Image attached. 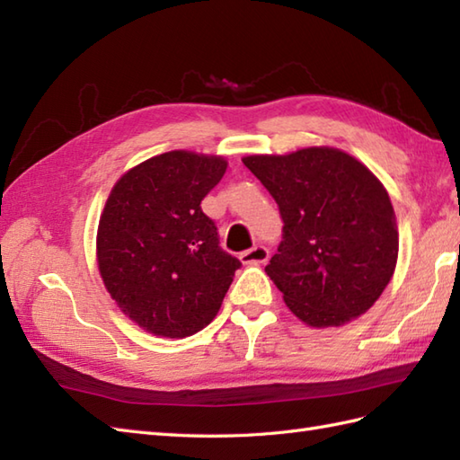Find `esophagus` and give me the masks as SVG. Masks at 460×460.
Instances as JSON below:
<instances>
[{
  "label": "esophagus",
  "instance_id": "34e87169",
  "mask_svg": "<svg viewBox=\"0 0 460 460\" xmlns=\"http://www.w3.org/2000/svg\"><path fill=\"white\" fill-rule=\"evenodd\" d=\"M239 259L243 265H262V262L269 261V249L262 245H255L249 251H243Z\"/></svg>",
  "mask_w": 460,
  "mask_h": 460
}]
</instances>
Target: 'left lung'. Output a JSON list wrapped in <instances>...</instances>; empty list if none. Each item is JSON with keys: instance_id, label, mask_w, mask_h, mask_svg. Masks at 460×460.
I'll return each instance as SVG.
<instances>
[{"instance_id": "left-lung-1", "label": "left lung", "mask_w": 460, "mask_h": 460, "mask_svg": "<svg viewBox=\"0 0 460 460\" xmlns=\"http://www.w3.org/2000/svg\"><path fill=\"white\" fill-rule=\"evenodd\" d=\"M285 221L265 272L292 314L312 328L344 326L376 305L399 252L395 211L367 165L344 150L312 146L245 155Z\"/></svg>"}]
</instances>
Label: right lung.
Masks as SVG:
<instances>
[{"label":"right lung","mask_w":460,"mask_h":460,"mask_svg":"<svg viewBox=\"0 0 460 460\" xmlns=\"http://www.w3.org/2000/svg\"><path fill=\"white\" fill-rule=\"evenodd\" d=\"M225 170L223 155L172 150L126 172L104 203L96 233L102 282L124 314L154 336L203 330L241 267L201 211Z\"/></svg>","instance_id":"1"}]
</instances>
